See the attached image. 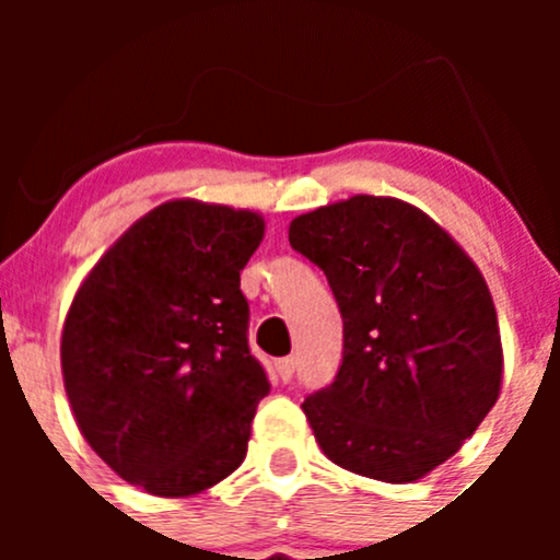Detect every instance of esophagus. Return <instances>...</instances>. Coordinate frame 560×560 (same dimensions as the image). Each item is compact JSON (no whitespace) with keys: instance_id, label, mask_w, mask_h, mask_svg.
Instances as JSON below:
<instances>
[{"instance_id":"34e87169","label":"esophagus","mask_w":560,"mask_h":560,"mask_svg":"<svg viewBox=\"0 0 560 560\" xmlns=\"http://www.w3.org/2000/svg\"><path fill=\"white\" fill-rule=\"evenodd\" d=\"M295 365H298L295 358L276 360V374L281 376V382H290L292 380V374H295Z\"/></svg>"}]
</instances>
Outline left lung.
<instances>
[{"label":"left lung","instance_id":"1","mask_svg":"<svg viewBox=\"0 0 560 560\" xmlns=\"http://www.w3.org/2000/svg\"><path fill=\"white\" fill-rule=\"evenodd\" d=\"M290 244L319 265L343 319L336 382L303 400L336 466L415 482L463 447L501 393L493 298L428 213L354 195L295 217Z\"/></svg>","mask_w":560,"mask_h":560}]
</instances>
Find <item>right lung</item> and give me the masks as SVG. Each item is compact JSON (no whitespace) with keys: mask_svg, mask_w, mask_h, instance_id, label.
<instances>
[{"mask_svg":"<svg viewBox=\"0 0 560 560\" xmlns=\"http://www.w3.org/2000/svg\"><path fill=\"white\" fill-rule=\"evenodd\" d=\"M265 219L200 200L140 217L78 287L61 374L89 447L145 493L186 499L244 463L270 393L241 270Z\"/></svg>","mask_w":560,"mask_h":560,"instance_id":"right-lung-1","label":"right lung"}]
</instances>
